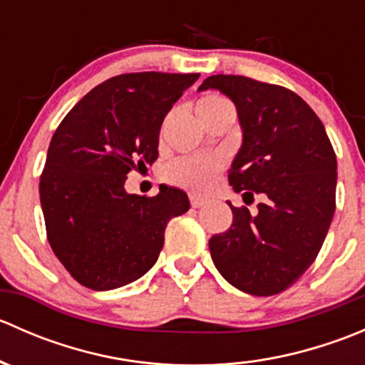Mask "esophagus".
I'll use <instances>...</instances> for the list:
<instances>
[{"label":"esophagus","mask_w":365,"mask_h":365,"mask_svg":"<svg viewBox=\"0 0 365 365\" xmlns=\"http://www.w3.org/2000/svg\"><path fill=\"white\" fill-rule=\"evenodd\" d=\"M189 200H190V205H192V208H201V206L206 203L205 197L197 196V194H190Z\"/></svg>","instance_id":"esophagus-1"}]
</instances>
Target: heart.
<instances>
[{
  "mask_svg": "<svg viewBox=\"0 0 365 365\" xmlns=\"http://www.w3.org/2000/svg\"><path fill=\"white\" fill-rule=\"evenodd\" d=\"M224 108H231V104L219 93H205L196 102V113L200 120L222 111ZM220 169H222L220 157L189 155L169 162L164 169V176L168 182L176 183V185L189 187L194 190H206L212 187L213 178Z\"/></svg>",
  "mask_w": 365,
  "mask_h": 365,
  "instance_id": "1",
  "label": "heart"
}]
</instances>
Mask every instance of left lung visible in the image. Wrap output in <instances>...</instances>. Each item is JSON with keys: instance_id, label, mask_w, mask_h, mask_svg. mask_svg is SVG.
Here are the masks:
<instances>
[{"instance_id": "obj_1", "label": "left lung", "mask_w": 365, "mask_h": 365, "mask_svg": "<svg viewBox=\"0 0 365 365\" xmlns=\"http://www.w3.org/2000/svg\"><path fill=\"white\" fill-rule=\"evenodd\" d=\"M222 91L237 106L244 143L230 169L245 205L210 238L213 264L240 292L270 297L288 289L318 256L336 212L337 160L322 120L304 98L245 76H210L200 90ZM252 201L247 202V197Z\"/></svg>"}]
</instances>
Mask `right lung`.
Returning a JSON list of instances; mask_svg holds the SVG:
<instances>
[{
  "instance_id": "obj_1",
  "label": "right lung",
  "mask_w": 365,
  "mask_h": 365,
  "mask_svg": "<svg viewBox=\"0 0 365 365\" xmlns=\"http://www.w3.org/2000/svg\"><path fill=\"white\" fill-rule=\"evenodd\" d=\"M200 73H121L63 118L40 176L47 240L68 274L95 292L134 282L155 264L169 220L189 210L175 187L128 194L132 169L159 157L162 120Z\"/></svg>"
}]
</instances>
